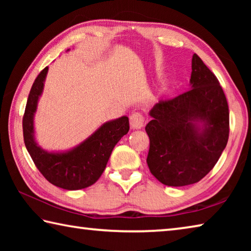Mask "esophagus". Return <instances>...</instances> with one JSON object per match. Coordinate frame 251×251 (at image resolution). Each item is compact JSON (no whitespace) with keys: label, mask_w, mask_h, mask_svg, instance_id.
<instances>
[{"label":"esophagus","mask_w":251,"mask_h":251,"mask_svg":"<svg viewBox=\"0 0 251 251\" xmlns=\"http://www.w3.org/2000/svg\"><path fill=\"white\" fill-rule=\"evenodd\" d=\"M129 124L133 129H139L144 126V117L139 112L131 113L129 116Z\"/></svg>","instance_id":"1"}]
</instances>
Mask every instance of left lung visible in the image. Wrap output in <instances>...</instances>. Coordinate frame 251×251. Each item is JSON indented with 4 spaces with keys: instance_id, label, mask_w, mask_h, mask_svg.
I'll use <instances>...</instances> for the list:
<instances>
[{
    "instance_id": "8db88e82",
    "label": "left lung",
    "mask_w": 251,
    "mask_h": 251,
    "mask_svg": "<svg viewBox=\"0 0 251 251\" xmlns=\"http://www.w3.org/2000/svg\"><path fill=\"white\" fill-rule=\"evenodd\" d=\"M190 88L151 109L147 165L161 184L181 187L205 177L227 145L229 109L222 86L197 54Z\"/></svg>"
}]
</instances>
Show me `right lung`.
<instances>
[{"mask_svg": "<svg viewBox=\"0 0 251 251\" xmlns=\"http://www.w3.org/2000/svg\"><path fill=\"white\" fill-rule=\"evenodd\" d=\"M49 67L41 72L32 85L23 116L24 143L28 154L46 179L66 190L86 188L103 174L109 156L123 136L129 130L128 117L122 116L100 125L94 133L77 146L65 151H49L35 141L34 115Z\"/></svg>", "mask_w": 251, "mask_h": 251, "instance_id": "add662e5", "label": "right lung"}]
</instances>
